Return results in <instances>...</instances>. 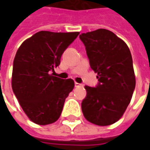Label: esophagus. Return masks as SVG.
Listing matches in <instances>:
<instances>
[{"label":"esophagus","instance_id":"esophagus-1","mask_svg":"<svg viewBox=\"0 0 150 150\" xmlns=\"http://www.w3.org/2000/svg\"><path fill=\"white\" fill-rule=\"evenodd\" d=\"M75 86L76 87V88H78V87H82L83 84H81V83H77V82H75Z\"/></svg>","mask_w":150,"mask_h":150}]
</instances>
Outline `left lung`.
Wrapping results in <instances>:
<instances>
[{"mask_svg": "<svg viewBox=\"0 0 150 150\" xmlns=\"http://www.w3.org/2000/svg\"><path fill=\"white\" fill-rule=\"evenodd\" d=\"M79 38L99 81L96 88L85 86L82 112L89 122L110 125L122 117L135 89L131 52L122 39L105 29L82 34Z\"/></svg>", "mask_w": 150, "mask_h": 150, "instance_id": "obj_1", "label": "left lung"}]
</instances>
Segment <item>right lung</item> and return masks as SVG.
I'll return each mask as SVG.
<instances>
[{
  "label": "right lung",
  "mask_w": 150,
  "mask_h": 150,
  "mask_svg": "<svg viewBox=\"0 0 150 150\" xmlns=\"http://www.w3.org/2000/svg\"><path fill=\"white\" fill-rule=\"evenodd\" d=\"M79 34L39 31L24 41L16 53L12 88L24 112L37 125L55 122L75 87L71 79H62L50 73Z\"/></svg>",
  "instance_id": "add662e5"
}]
</instances>
